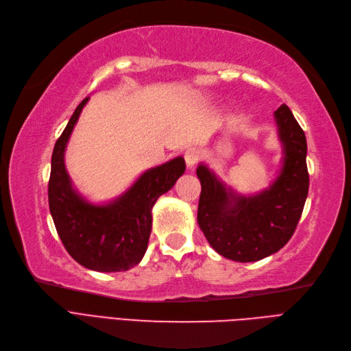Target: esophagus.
<instances>
[{
	"mask_svg": "<svg viewBox=\"0 0 351 351\" xmlns=\"http://www.w3.org/2000/svg\"><path fill=\"white\" fill-rule=\"evenodd\" d=\"M184 159H185L186 166L189 169H192V167H195L197 163L202 159V153L198 149H188L184 154Z\"/></svg>",
	"mask_w": 351,
	"mask_h": 351,
	"instance_id": "1",
	"label": "esophagus"
}]
</instances>
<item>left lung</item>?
Returning a JSON list of instances; mask_svg holds the SVG:
<instances>
[{
  "mask_svg": "<svg viewBox=\"0 0 351 351\" xmlns=\"http://www.w3.org/2000/svg\"><path fill=\"white\" fill-rule=\"evenodd\" d=\"M276 121L285 145V165L263 194L236 197L206 166L197 169L201 182L198 224L214 250L233 261H259L280 251L295 233L308 197L306 137L287 105L276 110Z\"/></svg>",
  "mask_w": 351,
  "mask_h": 351,
  "instance_id": "left-lung-1",
  "label": "left lung"
}]
</instances>
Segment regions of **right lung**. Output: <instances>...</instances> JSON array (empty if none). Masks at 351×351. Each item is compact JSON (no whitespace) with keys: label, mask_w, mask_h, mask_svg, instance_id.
<instances>
[{"label":"right lung","mask_w":351,"mask_h":351,"mask_svg":"<svg viewBox=\"0 0 351 351\" xmlns=\"http://www.w3.org/2000/svg\"><path fill=\"white\" fill-rule=\"evenodd\" d=\"M88 97L83 99L56 140L48 182L49 210L61 242L75 261L100 273L127 271L147 251L152 208L185 172L184 157L147 171L121 198L108 206H90L75 194L64 165V150Z\"/></svg>","instance_id":"add662e5"}]
</instances>
